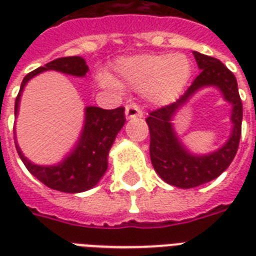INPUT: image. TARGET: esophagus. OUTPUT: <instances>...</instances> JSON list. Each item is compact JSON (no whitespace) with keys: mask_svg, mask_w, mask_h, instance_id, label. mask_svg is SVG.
Segmentation results:
<instances>
[{"mask_svg":"<svg viewBox=\"0 0 256 256\" xmlns=\"http://www.w3.org/2000/svg\"><path fill=\"white\" fill-rule=\"evenodd\" d=\"M124 116H126V118H128V120H132V118H140V116H144V114H142L140 108H138L136 104H130L126 106Z\"/></svg>","mask_w":256,"mask_h":256,"instance_id":"1","label":"esophagus"}]
</instances>
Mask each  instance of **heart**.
<instances>
[{"instance_id":"heart-1","label":"heart","mask_w":256,"mask_h":256,"mask_svg":"<svg viewBox=\"0 0 256 256\" xmlns=\"http://www.w3.org/2000/svg\"><path fill=\"white\" fill-rule=\"evenodd\" d=\"M116 81L102 74V86L118 88V85L142 90L156 104H170L184 92L192 74V65L180 53L140 54L120 58L116 62Z\"/></svg>"}]
</instances>
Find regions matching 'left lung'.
Segmentation results:
<instances>
[{
    "label": "left lung",
    "mask_w": 256,
    "mask_h": 256,
    "mask_svg": "<svg viewBox=\"0 0 256 256\" xmlns=\"http://www.w3.org/2000/svg\"><path fill=\"white\" fill-rule=\"evenodd\" d=\"M200 74L187 92L170 106L150 112L146 122L150 128V158L154 170L164 182L179 188H192L218 178L234 160L242 132V100L236 78L222 62L194 52ZM216 88L232 106V132L229 140L219 149L207 154L191 152L174 132V114L198 91Z\"/></svg>",
    "instance_id": "1"
}]
</instances>
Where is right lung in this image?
Returning <instances> with one entry per match:
<instances>
[{
    "label": "right lung",
    "instance_id": "1",
    "mask_svg": "<svg viewBox=\"0 0 256 256\" xmlns=\"http://www.w3.org/2000/svg\"><path fill=\"white\" fill-rule=\"evenodd\" d=\"M45 72H58L84 78L88 72V66L84 58L74 56L54 60L46 64L45 68H38L28 74L22 81L14 104L16 118L18 116L21 96L28 82ZM124 122V108L104 110L96 106H86L84 124L77 142L60 162L54 164H37L28 160L18 146L17 136L14 134L16 148L26 168L44 184L69 194L84 192L96 186L108 170V152Z\"/></svg>",
    "mask_w": 256,
    "mask_h": 256
}]
</instances>
